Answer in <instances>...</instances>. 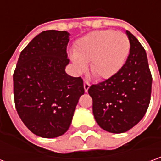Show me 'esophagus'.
<instances>
[{"label":"esophagus","instance_id":"obj_1","mask_svg":"<svg viewBox=\"0 0 161 161\" xmlns=\"http://www.w3.org/2000/svg\"><path fill=\"white\" fill-rule=\"evenodd\" d=\"M90 86H91V85H90L89 82H87V81H85V82H84V88H85V92H88Z\"/></svg>","mask_w":161,"mask_h":161}]
</instances>
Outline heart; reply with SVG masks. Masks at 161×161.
<instances>
[{"mask_svg":"<svg viewBox=\"0 0 161 161\" xmlns=\"http://www.w3.org/2000/svg\"><path fill=\"white\" fill-rule=\"evenodd\" d=\"M130 52V42L125 33L113 30L90 32L76 44L70 59L77 72L90 70L100 79L110 78L122 69Z\"/></svg>","mask_w":161,"mask_h":161,"instance_id":"heart-1","label":"heart"}]
</instances>
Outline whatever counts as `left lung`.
I'll return each mask as SVG.
<instances>
[{"mask_svg": "<svg viewBox=\"0 0 161 161\" xmlns=\"http://www.w3.org/2000/svg\"><path fill=\"white\" fill-rule=\"evenodd\" d=\"M130 52L116 75L88 90L99 126L111 133H123L145 116L152 92V75L145 50L129 31Z\"/></svg>", "mask_w": 161, "mask_h": 161, "instance_id": "obj_1", "label": "left lung"}]
</instances>
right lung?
<instances>
[{"mask_svg":"<svg viewBox=\"0 0 161 161\" xmlns=\"http://www.w3.org/2000/svg\"><path fill=\"white\" fill-rule=\"evenodd\" d=\"M66 31H45L20 53L13 75L18 115L35 135L53 138L70 126L78 100L85 93L81 77L68 75Z\"/></svg>","mask_w":161,"mask_h":161,"instance_id":"right-lung-1","label":"right lung"}]
</instances>
